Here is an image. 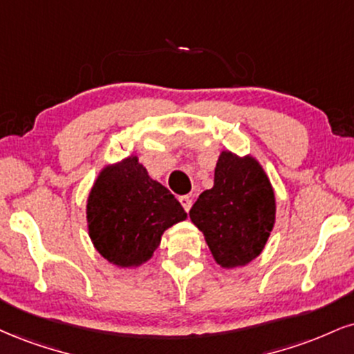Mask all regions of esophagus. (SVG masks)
Listing matches in <instances>:
<instances>
[{"label": "esophagus", "mask_w": 354, "mask_h": 354, "mask_svg": "<svg viewBox=\"0 0 354 354\" xmlns=\"http://www.w3.org/2000/svg\"><path fill=\"white\" fill-rule=\"evenodd\" d=\"M180 203H181V206L185 207V211H186V212H188V211L191 209V206H193V201H191L189 196H181V198H180Z\"/></svg>", "instance_id": "esophagus-1"}]
</instances>
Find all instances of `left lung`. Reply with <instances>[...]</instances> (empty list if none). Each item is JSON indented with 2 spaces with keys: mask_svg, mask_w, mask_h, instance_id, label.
Segmentation results:
<instances>
[{
  "mask_svg": "<svg viewBox=\"0 0 354 354\" xmlns=\"http://www.w3.org/2000/svg\"><path fill=\"white\" fill-rule=\"evenodd\" d=\"M189 218L221 267L247 266L261 255L274 229V188L257 160L225 150L216 165L214 186L199 194Z\"/></svg>",
  "mask_w": 354,
  "mask_h": 354,
  "instance_id": "8db88e82",
  "label": "left lung"
}]
</instances>
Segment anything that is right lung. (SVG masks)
<instances>
[{"label":"right lung","instance_id":"add662e5","mask_svg":"<svg viewBox=\"0 0 354 354\" xmlns=\"http://www.w3.org/2000/svg\"><path fill=\"white\" fill-rule=\"evenodd\" d=\"M186 219L174 196L151 180L136 156L105 166L87 199L93 247L117 267H138L158 249L161 236Z\"/></svg>","mask_w":354,"mask_h":354}]
</instances>
